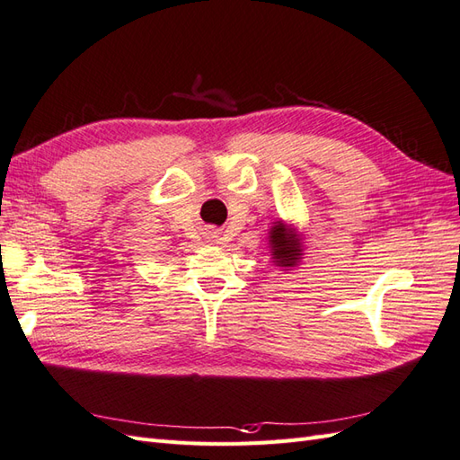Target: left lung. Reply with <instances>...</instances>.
<instances>
[{"instance_id":"1","label":"left lung","mask_w":460,"mask_h":460,"mask_svg":"<svg viewBox=\"0 0 460 460\" xmlns=\"http://www.w3.org/2000/svg\"><path fill=\"white\" fill-rule=\"evenodd\" d=\"M270 247L274 252V259L282 266H292L297 259H300V241L296 239V234H288L282 223L274 226L270 231Z\"/></svg>"}]
</instances>
